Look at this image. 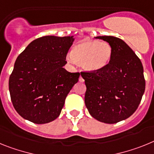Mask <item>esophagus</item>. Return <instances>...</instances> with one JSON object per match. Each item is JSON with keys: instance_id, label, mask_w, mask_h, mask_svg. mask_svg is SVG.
<instances>
[{"instance_id": "obj_1", "label": "esophagus", "mask_w": 154, "mask_h": 154, "mask_svg": "<svg viewBox=\"0 0 154 154\" xmlns=\"http://www.w3.org/2000/svg\"><path fill=\"white\" fill-rule=\"evenodd\" d=\"M79 81H80V82H84V81H85V80H84V78L82 77V76H80V77H79Z\"/></svg>"}]
</instances>
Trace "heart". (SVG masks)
<instances>
[{
    "instance_id": "obj_1",
    "label": "heart",
    "mask_w": 154,
    "mask_h": 154,
    "mask_svg": "<svg viewBox=\"0 0 154 154\" xmlns=\"http://www.w3.org/2000/svg\"><path fill=\"white\" fill-rule=\"evenodd\" d=\"M112 57V47L109 42L84 39L73 46L68 60L81 63L87 71L97 72L108 66Z\"/></svg>"
}]
</instances>
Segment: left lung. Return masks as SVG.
Listing matches in <instances>:
<instances>
[{
  "mask_svg": "<svg viewBox=\"0 0 154 154\" xmlns=\"http://www.w3.org/2000/svg\"><path fill=\"white\" fill-rule=\"evenodd\" d=\"M109 42L112 57L108 66L97 72H81L86 85L85 101L97 121L114 124L136 112L145 91L143 67L139 57L123 40L97 36Z\"/></svg>",
  "mask_w": 154,
  "mask_h": 154,
  "instance_id": "8db88e82",
  "label": "left lung"
}]
</instances>
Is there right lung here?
<instances>
[{
	"label": "right lung",
	"mask_w": 154,
	"mask_h": 154,
	"mask_svg": "<svg viewBox=\"0 0 154 154\" xmlns=\"http://www.w3.org/2000/svg\"><path fill=\"white\" fill-rule=\"evenodd\" d=\"M73 36L40 37L29 44L14 63L9 78L13 106L25 119L36 124L60 116L80 73L63 68Z\"/></svg>",
	"instance_id": "1"
}]
</instances>
